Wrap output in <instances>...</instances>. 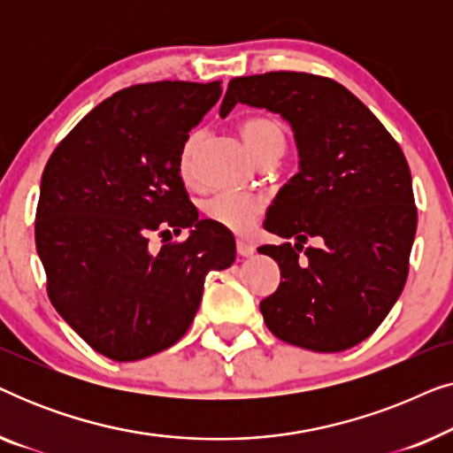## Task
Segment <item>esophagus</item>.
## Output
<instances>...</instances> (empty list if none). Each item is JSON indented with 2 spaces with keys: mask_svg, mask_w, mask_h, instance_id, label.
<instances>
[{
  "mask_svg": "<svg viewBox=\"0 0 453 453\" xmlns=\"http://www.w3.org/2000/svg\"><path fill=\"white\" fill-rule=\"evenodd\" d=\"M253 251H256V247H253V245L250 243V241L237 239V253H239V256L250 257V256H253Z\"/></svg>",
  "mask_w": 453,
  "mask_h": 453,
  "instance_id": "obj_1",
  "label": "esophagus"
}]
</instances>
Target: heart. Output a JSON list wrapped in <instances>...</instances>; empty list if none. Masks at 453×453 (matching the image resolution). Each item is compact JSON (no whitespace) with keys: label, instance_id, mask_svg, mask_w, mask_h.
Wrapping results in <instances>:
<instances>
[{"label":"heart","instance_id":"b5f03b06","mask_svg":"<svg viewBox=\"0 0 453 453\" xmlns=\"http://www.w3.org/2000/svg\"><path fill=\"white\" fill-rule=\"evenodd\" d=\"M241 138L247 150L257 160L272 154H282L284 150V129L278 121L270 117H251L241 123ZM202 144V132H191L183 142L179 152V173L183 179H191L196 173V158ZM203 214L208 220L233 233H245L262 212V200L256 196L234 194V191H220L208 197L202 203Z\"/></svg>","mask_w":453,"mask_h":453}]
</instances>
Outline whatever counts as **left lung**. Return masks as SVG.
<instances>
[{"label":"left lung","instance_id":"left-lung-1","mask_svg":"<svg viewBox=\"0 0 453 453\" xmlns=\"http://www.w3.org/2000/svg\"><path fill=\"white\" fill-rule=\"evenodd\" d=\"M239 103L287 119L299 150V173L282 185L264 222L295 245L257 250L280 265L276 293L259 303L265 326L307 350L352 349L380 327L406 284L417 206L404 152L330 78L303 72L233 78L220 117ZM309 238L319 245L303 248Z\"/></svg>","mask_w":453,"mask_h":453}]
</instances>
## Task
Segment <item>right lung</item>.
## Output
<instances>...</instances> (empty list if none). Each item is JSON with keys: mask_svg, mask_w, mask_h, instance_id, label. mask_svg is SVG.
<instances>
[{"mask_svg": "<svg viewBox=\"0 0 453 453\" xmlns=\"http://www.w3.org/2000/svg\"><path fill=\"white\" fill-rule=\"evenodd\" d=\"M220 82L115 92L55 148L42 171L35 241L53 307L113 361H140L189 330L203 280L234 262V237L197 219L179 152L219 103ZM190 234L152 252V234Z\"/></svg>", "mask_w": 453, "mask_h": 453, "instance_id": "right-lung-1", "label": "right lung"}]
</instances>
